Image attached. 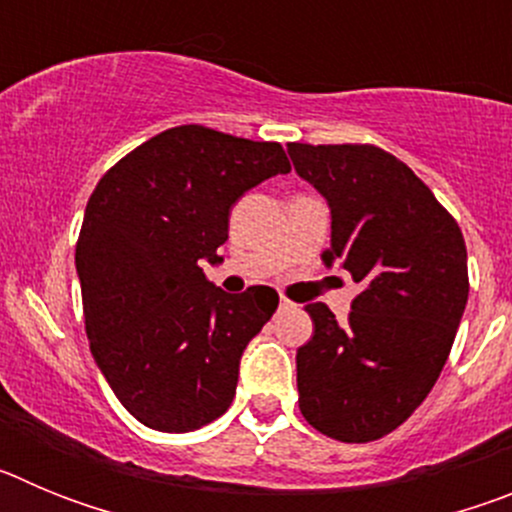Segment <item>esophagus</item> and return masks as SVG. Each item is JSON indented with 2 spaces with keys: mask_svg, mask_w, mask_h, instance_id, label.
I'll return each mask as SVG.
<instances>
[{
  "mask_svg": "<svg viewBox=\"0 0 512 512\" xmlns=\"http://www.w3.org/2000/svg\"><path fill=\"white\" fill-rule=\"evenodd\" d=\"M292 307H295V302L287 300V297H282V300H279V310H292Z\"/></svg>",
  "mask_w": 512,
  "mask_h": 512,
  "instance_id": "1",
  "label": "esophagus"
}]
</instances>
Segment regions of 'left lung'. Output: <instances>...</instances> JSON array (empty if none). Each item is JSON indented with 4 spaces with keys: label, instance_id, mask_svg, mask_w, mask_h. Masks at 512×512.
I'll use <instances>...</instances> for the list:
<instances>
[{
    "label": "left lung",
    "instance_id": "obj_1",
    "mask_svg": "<svg viewBox=\"0 0 512 512\" xmlns=\"http://www.w3.org/2000/svg\"><path fill=\"white\" fill-rule=\"evenodd\" d=\"M287 153L328 200L325 266L361 284L346 323L323 302L305 307L312 338L297 348L300 410L336 441H377L413 415L449 359L469 297L464 235L382 148L287 143Z\"/></svg>",
    "mask_w": 512,
    "mask_h": 512
}]
</instances>
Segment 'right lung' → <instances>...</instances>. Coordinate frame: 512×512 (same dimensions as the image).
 Returning <instances> with one entry per match:
<instances>
[{
  "label": "right lung",
  "mask_w": 512,
  "mask_h": 512,
  "mask_svg": "<svg viewBox=\"0 0 512 512\" xmlns=\"http://www.w3.org/2000/svg\"><path fill=\"white\" fill-rule=\"evenodd\" d=\"M289 169L279 143L179 125L94 187L76 241L89 348L117 400L153 431H197L230 408L243 348L279 295H228L202 264L223 261L238 197Z\"/></svg>",
  "instance_id": "right-lung-1"
}]
</instances>
